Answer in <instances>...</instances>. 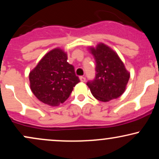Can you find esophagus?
I'll return each instance as SVG.
<instances>
[{
  "label": "esophagus",
  "mask_w": 159,
  "mask_h": 159,
  "mask_svg": "<svg viewBox=\"0 0 159 159\" xmlns=\"http://www.w3.org/2000/svg\"><path fill=\"white\" fill-rule=\"evenodd\" d=\"M79 78H80V80H81V82H84L86 81V78L84 77V76H80Z\"/></svg>",
  "instance_id": "1"
}]
</instances>
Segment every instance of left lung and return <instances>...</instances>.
<instances>
[{
  "label": "left lung",
  "instance_id": "obj_1",
  "mask_svg": "<svg viewBox=\"0 0 159 159\" xmlns=\"http://www.w3.org/2000/svg\"><path fill=\"white\" fill-rule=\"evenodd\" d=\"M90 51L96 61V76L87 85L93 96L101 102L120 97L130 77L123 63L116 52L102 43Z\"/></svg>",
  "mask_w": 159,
  "mask_h": 159
}]
</instances>
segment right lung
Here are the masks:
<instances>
[{
    "instance_id": "1",
    "label": "right lung",
    "mask_w": 159,
    "mask_h": 159,
    "mask_svg": "<svg viewBox=\"0 0 159 159\" xmlns=\"http://www.w3.org/2000/svg\"><path fill=\"white\" fill-rule=\"evenodd\" d=\"M29 79L33 93L51 106L64 102L80 81L74 66L67 62V54L60 48L45 54L30 72Z\"/></svg>"
}]
</instances>
